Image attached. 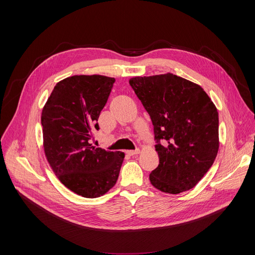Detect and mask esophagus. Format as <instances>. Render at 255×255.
Returning <instances> with one entry per match:
<instances>
[{
  "label": "esophagus",
  "instance_id": "esophagus-1",
  "mask_svg": "<svg viewBox=\"0 0 255 255\" xmlns=\"http://www.w3.org/2000/svg\"><path fill=\"white\" fill-rule=\"evenodd\" d=\"M126 153H127L128 155L132 156V155L139 154V153H140V150H139V149H135V150H127V151H126Z\"/></svg>",
  "mask_w": 255,
  "mask_h": 255
}]
</instances>
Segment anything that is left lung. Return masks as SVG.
<instances>
[{
    "label": "left lung",
    "mask_w": 255,
    "mask_h": 255,
    "mask_svg": "<svg viewBox=\"0 0 255 255\" xmlns=\"http://www.w3.org/2000/svg\"><path fill=\"white\" fill-rule=\"evenodd\" d=\"M129 84L154 128L159 164L149 174L151 185L173 195L193 189L219 149L216 106L199 85L169 72L135 77Z\"/></svg>",
    "instance_id": "left-lung-1"
}]
</instances>
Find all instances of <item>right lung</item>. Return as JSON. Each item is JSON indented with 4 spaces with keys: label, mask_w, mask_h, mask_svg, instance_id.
I'll list each match as a JSON object with an SVG mask.
<instances>
[{
    "label": "right lung",
    "mask_w": 255,
    "mask_h": 255,
    "mask_svg": "<svg viewBox=\"0 0 255 255\" xmlns=\"http://www.w3.org/2000/svg\"><path fill=\"white\" fill-rule=\"evenodd\" d=\"M114 78L72 76L54 87L42 109L46 159L67 189L98 198L116 184L125 154L93 146V130L111 93Z\"/></svg>",
    "instance_id": "obj_1"
}]
</instances>
